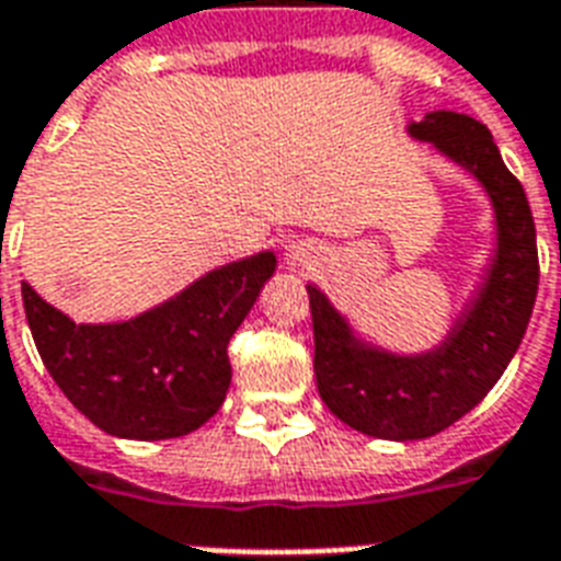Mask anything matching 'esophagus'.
Returning a JSON list of instances; mask_svg holds the SVG:
<instances>
[{
  "instance_id": "obj_1",
  "label": "esophagus",
  "mask_w": 561,
  "mask_h": 561,
  "mask_svg": "<svg viewBox=\"0 0 561 561\" xmlns=\"http://www.w3.org/2000/svg\"><path fill=\"white\" fill-rule=\"evenodd\" d=\"M316 257V249H312L310 242H293L289 249H286V263L289 266H304V263H310Z\"/></svg>"
}]
</instances>
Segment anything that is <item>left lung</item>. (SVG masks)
Segmentation results:
<instances>
[{"label":"left lung","mask_w":561,"mask_h":561,"mask_svg":"<svg viewBox=\"0 0 561 561\" xmlns=\"http://www.w3.org/2000/svg\"><path fill=\"white\" fill-rule=\"evenodd\" d=\"M407 131L433 142L483 184L494 207L497 251L477 298L442 345L412 357L357 340L328 295L307 286L321 401L348 427L392 442L436 436L483 401L515 357L538 293L536 221L492 131L454 111H433Z\"/></svg>","instance_id":"obj_1"}]
</instances>
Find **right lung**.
<instances>
[{"label": "right lung", "mask_w": 561, "mask_h": 561, "mask_svg": "<svg viewBox=\"0 0 561 561\" xmlns=\"http://www.w3.org/2000/svg\"><path fill=\"white\" fill-rule=\"evenodd\" d=\"M275 266V254L260 251L116 324H76L23 284L25 319L51 380L95 427L140 442L178 438L225 401L228 342Z\"/></svg>", "instance_id": "right-lung-1"}]
</instances>
